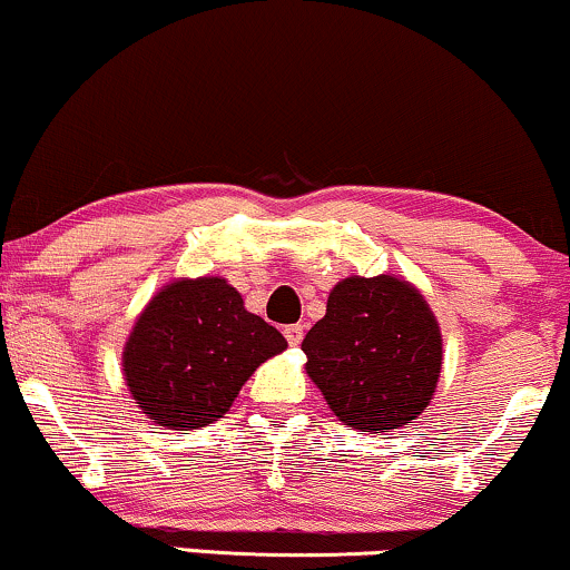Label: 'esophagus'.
<instances>
[{"label": "esophagus", "instance_id": "1", "mask_svg": "<svg viewBox=\"0 0 570 570\" xmlns=\"http://www.w3.org/2000/svg\"><path fill=\"white\" fill-rule=\"evenodd\" d=\"M285 338L291 346H298L301 338H304V325H287L285 327Z\"/></svg>", "mask_w": 570, "mask_h": 570}]
</instances>
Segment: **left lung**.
<instances>
[{
  "mask_svg": "<svg viewBox=\"0 0 570 570\" xmlns=\"http://www.w3.org/2000/svg\"><path fill=\"white\" fill-rule=\"evenodd\" d=\"M301 350L331 411L373 434L413 424L430 405L443 365L430 304L392 274L341 279Z\"/></svg>",
  "mask_w": 570,
  "mask_h": 570,
  "instance_id": "8db88e82",
  "label": "left lung"
}]
</instances>
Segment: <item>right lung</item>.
Wrapping results in <instances>:
<instances>
[{
    "mask_svg": "<svg viewBox=\"0 0 570 570\" xmlns=\"http://www.w3.org/2000/svg\"><path fill=\"white\" fill-rule=\"evenodd\" d=\"M285 346L283 333L247 312L226 279L184 277L140 312L122 373L154 424L186 434L224 419L253 371Z\"/></svg>",
    "mask_w": 570,
    "mask_h": 570,
    "instance_id": "1",
    "label": "right lung"
}]
</instances>
